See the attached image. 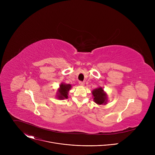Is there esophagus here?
<instances>
[{"label": "esophagus", "instance_id": "obj_1", "mask_svg": "<svg viewBox=\"0 0 155 155\" xmlns=\"http://www.w3.org/2000/svg\"><path fill=\"white\" fill-rule=\"evenodd\" d=\"M79 84H80V85H81V86H84V82L80 81H79Z\"/></svg>", "mask_w": 155, "mask_h": 155}]
</instances>
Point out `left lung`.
<instances>
[{
  "mask_svg": "<svg viewBox=\"0 0 155 155\" xmlns=\"http://www.w3.org/2000/svg\"><path fill=\"white\" fill-rule=\"evenodd\" d=\"M94 101L98 105L106 104L107 102V94L104 92L102 87H99L92 91Z\"/></svg>",
  "mask_w": 155,
  "mask_h": 155,
  "instance_id": "8db88e82",
  "label": "left lung"
}]
</instances>
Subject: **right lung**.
<instances>
[{
    "instance_id": "1",
    "label": "right lung",
    "mask_w": 155,
    "mask_h": 155,
    "mask_svg": "<svg viewBox=\"0 0 155 155\" xmlns=\"http://www.w3.org/2000/svg\"><path fill=\"white\" fill-rule=\"evenodd\" d=\"M72 86L71 84H65L64 83H61L57 93V97L59 100H63L68 98V93L71 89Z\"/></svg>"
}]
</instances>
